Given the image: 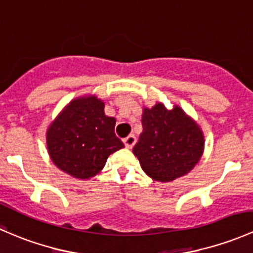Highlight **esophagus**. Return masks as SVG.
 Returning a JSON list of instances; mask_svg holds the SVG:
<instances>
[{"label":"esophagus","instance_id":"34e87169","mask_svg":"<svg viewBox=\"0 0 253 253\" xmlns=\"http://www.w3.org/2000/svg\"><path fill=\"white\" fill-rule=\"evenodd\" d=\"M124 143H125V147L131 149V148L136 144V137H134V134H129V136H127L126 138L124 139Z\"/></svg>","mask_w":253,"mask_h":253}]
</instances>
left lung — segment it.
<instances>
[{"instance_id": "1", "label": "left lung", "mask_w": 253, "mask_h": 253, "mask_svg": "<svg viewBox=\"0 0 253 253\" xmlns=\"http://www.w3.org/2000/svg\"><path fill=\"white\" fill-rule=\"evenodd\" d=\"M143 132L133 148L143 171L153 180L170 182L188 174L205 150V136L195 120L180 106L168 110L157 103L144 108Z\"/></svg>"}]
</instances>
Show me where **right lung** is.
Here are the masks:
<instances>
[{
  "label": "right lung",
  "instance_id": "obj_1",
  "mask_svg": "<svg viewBox=\"0 0 253 253\" xmlns=\"http://www.w3.org/2000/svg\"><path fill=\"white\" fill-rule=\"evenodd\" d=\"M95 95L73 99L46 132L47 152L66 174L88 180L103 170L109 155L124 148L115 134L116 120L106 116Z\"/></svg>",
  "mask_w": 253,
  "mask_h": 253
}]
</instances>
